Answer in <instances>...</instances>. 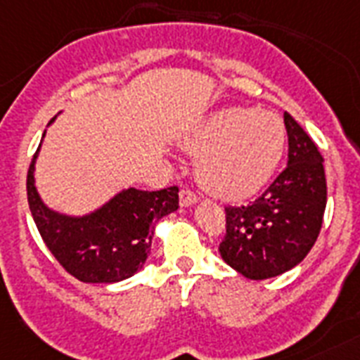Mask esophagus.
I'll return each instance as SVG.
<instances>
[{
    "label": "esophagus",
    "mask_w": 360,
    "mask_h": 360,
    "mask_svg": "<svg viewBox=\"0 0 360 360\" xmlns=\"http://www.w3.org/2000/svg\"><path fill=\"white\" fill-rule=\"evenodd\" d=\"M195 201H198V195H195V192H192V190H190V188H183L179 192V203H181V207L194 205Z\"/></svg>",
    "instance_id": "1"
}]
</instances>
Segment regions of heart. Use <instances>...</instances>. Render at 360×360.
<instances>
[{"label": "heart", "mask_w": 360, "mask_h": 360, "mask_svg": "<svg viewBox=\"0 0 360 360\" xmlns=\"http://www.w3.org/2000/svg\"><path fill=\"white\" fill-rule=\"evenodd\" d=\"M286 146L285 125L274 112L229 107L207 118L185 148L200 155L198 179L224 200H246L276 174Z\"/></svg>", "instance_id": "obj_1"}]
</instances>
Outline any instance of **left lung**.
<instances>
[{
	"instance_id": "left-lung-1",
	"label": "left lung",
	"mask_w": 360,
	"mask_h": 360,
	"mask_svg": "<svg viewBox=\"0 0 360 360\" xmlns=\"http://www.w3.org/2000/svg\"><path fill=\"white\" fill-rule=\"evenodd\" d=\"M288 162L253 203L226 207L221 259L248 279H268L303 261L322 229L327 203L323 157L285 112Z\"/></svg>"
}]
</instances>
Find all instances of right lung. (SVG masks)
Instances as JSON below:
<instances>
[{"label":"right lung","instance_id":"right-lung-1","mask_svg":"<svg viewBox=\"0 0 360 360\" xmlns=\"http://www.w3.org/2000/svg\"><path fill=\"white\" fill-rule=\"evenodd\" d=\"M37 153L27 172L29 209L58 264L84 283H118L134 276L151 253L155 221L179 207V188H127L92 214L72 218L40 200L33 175Z\"/></svg>","mask_w":360,"mask_h":360}]
</instances>
